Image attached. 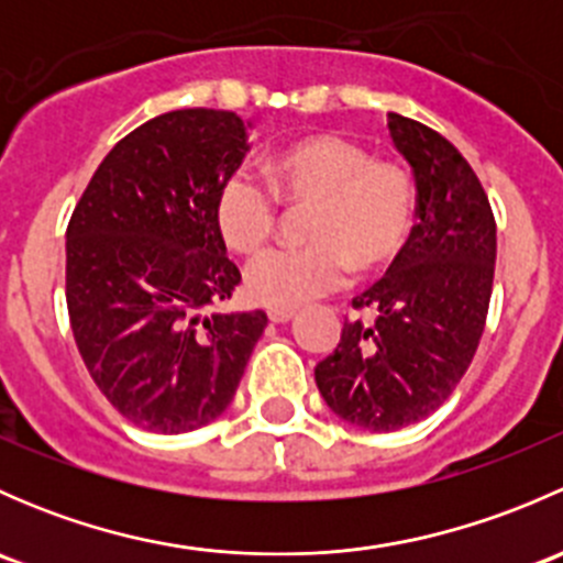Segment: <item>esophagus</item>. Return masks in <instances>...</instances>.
Listing matches in <instances>:
<instances>
[{"mask_svg":"<svg viewBox=\"0 0 563 563\" xmlns=\"http://www.w3.org/2000/svg\"><path fill=\"white\" fill-rule=\"evenodd\" d=\"M294 316H297V310H294V308H272L269 310V321L272 323H286V321H291Z\"/></svg>","mask_w":563,"mask_h":563,"instance_id":"34e87169","label":"esophagus"}]
</instances>
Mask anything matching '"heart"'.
<instances>
[{
	"mask_svg": "<svg viewBox=\"0 0 563 563\" xmlns=\"http://www.w3.org/2000/svg\"><path fill=\"white\" fill-rule=\"evenodd\" d=\"M272 194L250 174L220 185L214 218L225 245L258 255L272 242L280 207L310 209L297 250H277L247 272V294L264 308H302L334 291L349 275L384 269L406 247L417 212V181L408 168L373 161L356 141L305 135L264 163Z\"/></svg>",
	"mask_w": 563,
	"mask_h": 563,
	"instance_id": "b5f03b06",
	"label": "heart"
}]
</instances>
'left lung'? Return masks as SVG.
<instances>
[{"instance_id":"8db88e82","label":"left lung","mask_w":563,"mask_h":563,"mask_svg":"<svg viewBox=\"0 0 563 563\" xmlns=\"http://www.w3.org/2000/svg\"><path fill=\"white\" fill-rule=\"evenodd\" d=\"M389 135L417 179V218L387 277L354 299L316 365L327 406L345 422L391 433L430 417L455 391L485 332L496 272V220L463 155L428 124L389 113Z\"/></svg>"}]
</instances>
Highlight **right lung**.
I'll return each mask as SVG.
<instances>
[{
	"label": "right lung",
	"mask_w": 563,
	"mask_h": 563,
	"mask_svg": "<svg viewBox=\"0 0 563 563\" xmlns=\"http://www.w3.org/2000/svg\"><path fill=\"white\" fill-rule=\"evenodd\" d=\"M247 124L181 108L103 157L67 225V313L89 376L150 433H187L234 400L266 313H218L242 283L214 218Z\"/></svg>",
	"instance_id": "1"
}]
</instances>
